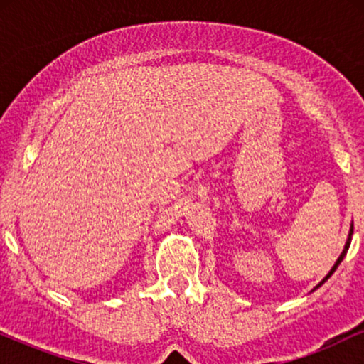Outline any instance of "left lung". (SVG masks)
<instances>
[{"instance_id": "left-lung-1", "label": "left lung", "mask_w": 364, "mask_h": 364, "mask_svg": "<svg viewBox=\"0 0 364 364\" xmlns=\"http://www.w3.org/2000/svg\"><path fill=\"white\" fill-rule=\"evenodd\" d=\"M353 229H354V225H353V224H350V229H349V236H348V241H346V245H344V250H342V253L339 255V258H337V262H336V263H333V267H332V269H330V272H328L327 275H325V277H323V279H321V281H320L318 284H316V286H315V287H313V291H316V289H318V287L321 286V284H325V282H327V281H328V279H330V275H332L333 272H336V269H337V267H339V265H341L342 258H344V257H346V253H348V250H349L350 240H353Z\"/></svg>"}]
</instances>
